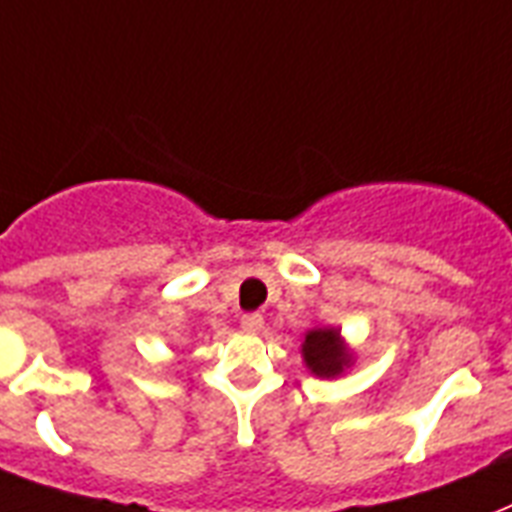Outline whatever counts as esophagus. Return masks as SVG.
Returning <instances> with one entry per match:
<instances>
[{"mask_svg":"<svg viewBox=\"0 0 512 512\" xmlns=\"http://www.w3.org/2000/svg\"><path fill=\"white\" fill-rule=\"evenodd\" d=\"M240 326H243L245 331L256 334V331H261V328H264V318H261L259 312H245L243 318H240Z\"/></svg>","mask_w":512,"mask_h":512,"instance_id":"esophagus-1","label":"esophagus"}]
</instances>
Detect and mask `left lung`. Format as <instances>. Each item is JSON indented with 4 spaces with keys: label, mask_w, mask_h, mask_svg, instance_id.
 I'll return each instance as SVG.
<instances>
[{
    "label": "left lung",
    "mask_w": 512,
    "mask_h": 512,
    "mask_svg": "<svg viewBox=\"0 0 512 512\" xmlns=\"http://www.w3.org/2000/svg\"><path fill=\"white\" fill-rule=\"evenodd\" d=\"M301 358H304V363H307L312 374L320 376V379L342 376L352 366V352L347 350L339 328L331 326L312 328V331L304 334Z\"/></svg>",
    "instance_id": "1"
}]
</instances>
